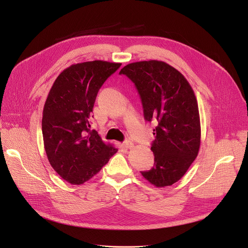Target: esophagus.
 I'll return each mask as SVG.
<instances>
[{
	"instance_id": "34e87169",
	"label": "esophagus",
	"mask_w": 248,
	"mask_h": 248,
	"mask_svg": "<svg viewBox=\"0 0 248 248\" xmlns=\"http://www.w3.org/2000/svg\"><path fill=\"white\" fill-rule=\"evenodd\" d=\"M133 146H134V144L130 140H125L124 142V147H125L126 149H131Z\"/></svg>"
}]
</instances>
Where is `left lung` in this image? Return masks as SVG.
Listing matches in <instances>:
<instances>
[{"instance_id":"1","label":"left lung","mask_w":248,"mask_h":248,"mask_svg":"<svg viewBox=\"0 0 248 248\" xmlns=\"http://www.w3.org/2000/svg\"><path fill=\"white\" fill-rule=\"evenodd\" d=\"M120 74L134 83L145 121L158 124L151 146L154 166L141 174L156 187L171 186L187 171L200 147V118L194 91L178 69L162 61L131 62Z\"/></svg>"}]
</instances>
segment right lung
<instances>
[{"mask_svg": "<svg viewBox=\"0 0 248 248\" xmlns=\"http://www.w3.org/2000/svg\"><path fill=\"white\" fill-rule=\"evenodd\" d=\"M121 64L106 61L72 64L59 75L48 94L42 118L44 148L53 169L69 184L89 181L118 152L90 129V119L99 89Z\"/></svg>", "mask_w": 248, "mask_h": 248, "instance_id": "right-lung-1", "label": "right lung"}]
</instances>
